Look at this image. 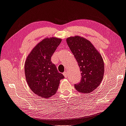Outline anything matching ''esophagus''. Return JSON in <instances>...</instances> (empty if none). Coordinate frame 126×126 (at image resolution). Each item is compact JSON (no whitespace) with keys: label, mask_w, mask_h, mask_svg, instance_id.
<instances>
[{"label":"esophagus","mask_w":126,"mask_h":126,"mask_svg":"<svg viewBox=\"0 0 126 126\" xmlns=\"http://www.w3.org/2000/svg\"><path fill=\"white\" fill-rule=\"evenodd\" d=\"M63 76H65V78L67 77V73L66 72H64L63 73Z\"/></svg>","instance_id":"34e87169"}]
</instances>
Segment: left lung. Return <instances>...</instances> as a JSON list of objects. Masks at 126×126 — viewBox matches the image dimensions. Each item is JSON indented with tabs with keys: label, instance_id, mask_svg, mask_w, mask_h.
<instances>
[{
	"label": "left lung",
	"instance_id": "obj_1",
	"mask_svg": "<svg viewBox=\"0 0 126 126\" xmlns=\"http://www.w3.org/2000/svg\"><path fill=\"white\" fill-rule=\"evenodd\" d=\"M66 41L81 72L80 82L74 85V88L79 92L90 93L99 85L103 78L104 65L102 56L84 37H70Z\"/></svg>",
	"mask_w": 126,
	"mask_h": 126
}]
</instances>
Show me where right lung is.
Masks as SVG:
<instances>
[{
	"label": "right lung",
	"instance_id": "1",
	"mask_svg": "<svg viewBox=\"0 0 126 126\" xmlns=\"http://www.w3.org/2000/svg\"><path fill=\"white\" fill-rule=\"evenodd\" d=\"M61 41L53 37L45 38L32 49L25 60L24 72L28 86L42 98H48L55 94L60 80L64 78L51 61Z\"/></svg>",
	"mask_w": 126,
	"mask_h": 126
}]
</instances>
